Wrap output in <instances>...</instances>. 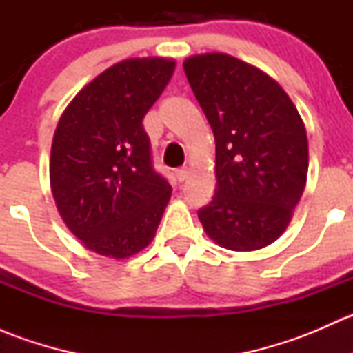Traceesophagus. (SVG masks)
<instances>
[{
	"label": "esophagus",
	"instance_id": "1",
	"mask_svg": "<svg viewBox=\"0 0 353 353\" xmlns=\"http://www.w3.org/2000/svg\"><path fill=\"white\" fill-rule=\"evenodd\" d=\"M188 176H190V170H188V169H177L176 170V179L179 181V183L186 181Z\"/></svg>",
	"mask_w": 353,
	"mask_h": 353
}]
</instances>
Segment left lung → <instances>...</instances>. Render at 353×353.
<instances>
[{"mask_svg":"<svg viewBox=\"0 0 353 353\" xmlns=\"http://www.w3.org/2000/svg\"><path fill=\"white\" fill-rule=\"evenodd\" d=\"M184 73L216 145L215 196L199 220L223 248H265L287 229L304 191V123L273 78L232 56H193Z\"/></svg>","mask_w":353,"mask_h":353,"instance_id":"8db88e82","label":"left lung"}]
</instances>
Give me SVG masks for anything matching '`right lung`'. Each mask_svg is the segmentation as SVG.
Listing matches in <instances>:
<instances>
[{"instance_id": "1", "label": "right lung", "mask_w": 353, "mask_h": 353, "mask_svg": "<svg viewBox=\"0 0 353 353\" xmlns=\"http://www.w3.org/2000/svg\"><path fill=\"white\" fill-rule=\"evenodd\" d=\"M174 66L137 58L108 68L78 92L56 128L52 196L68 229L99 254L128 258L147 248L170 199L143 117Z\"/></svg>"}]
</instances>
